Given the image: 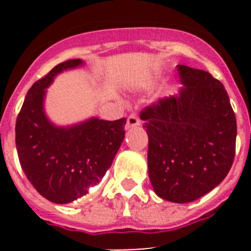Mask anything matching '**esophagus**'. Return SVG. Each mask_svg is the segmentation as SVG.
<instances>
[{
  "label": "esophagus",
  "mask_w": 251,
  "mask_h": 251,
  "mask_svg": "<svg viewBox=\"0 0 251 251\" xmlns=\"http://www.w3.org/2000/svg\"><path fill=\"white\" fill-rule=\"evenodd\" d=\"M139 124H141V119L138 118V115L133 113V114H130L129 117H128L127 126H126V127H127V129H129V128L137 127V126H139Z\"/></svg>",
  "instance_id": "esophagus-1"
}]
</instances>
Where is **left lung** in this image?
I'll return each instance as SVG.
<instances>
[{
    "label": "left lung",
    "mask_w": 251,
    "mask_h": 251,
    "mask_svg": "<svg viewBox=\"0 0 251 251\" xmlns=\"http://www.w3.org/2000/svg\"><path fill=\"white\" fill-rule=\"evenodd\" d=\"M179 95L141 112L148 134V176L163 200L191 202L229 174L236 118L225 88L205 70L177 65Z\"/></svg>",
    "instance_id": "1"
}]
</instances>
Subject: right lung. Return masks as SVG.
<instances>
[{
	"instance_id": "1",
	"label": "right lung",
	"mask_w": 251,
	"mask_h": 251,
	"mask_svg": "<svg viewBox=\"0 0 251 251\" xmlns=\"http://www.w3.org/2000/svg\"><path fill=\"white\" fill-rule=\"evenodd\" d=\"M81 63L79 59L66 60L34 83L16 119L20 165L37 192L55 203L72 202L98 185L126 134V118L114 122L93 118L74 127L57 128L45 117L46 88L55 75Z\"/></svg>"
}]
</instances>
